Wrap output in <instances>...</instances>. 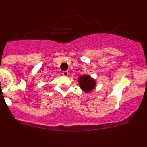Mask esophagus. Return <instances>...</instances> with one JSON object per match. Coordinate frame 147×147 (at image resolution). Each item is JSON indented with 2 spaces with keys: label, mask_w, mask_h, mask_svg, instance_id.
<instances>
[{
  "label": "esophagus",
  "mask_w": 147,
  "mask_h": 147,
  "mask_svg": "<svg viewBox=\"0 0 147 147\" xmlns=\"http://www.w3.org/2000/svg\"><path fill=\"white\" fill-rule=\"evenodd\" d=\"M68 74H69V73H68V71H62V74L63 75V76H67V75H68Z\"/></svg>",
  "instance_id": "esophagus-1"
}]
</instances>
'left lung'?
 <instances>
[{
  "label": "left lung",
  "instance_id": "obj_1",
  "mask_svg": "<svg viewBox=\"0 0 147 147\" xmlns=\"http://www.w3.org/2000/svg\"><path fill=\"white\" fill-rule=\"evenodd\" d=\"M78 82L80 83V88L86 93L91 92L92 90L96 86V81L91 78L89 75H83L78 79Z\"/></svg>",
  "mask_w": 147,
  "mask_h": 147
}]
</instances>
